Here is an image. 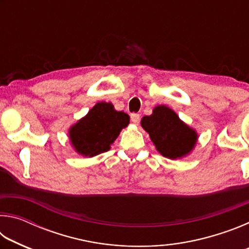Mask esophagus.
Listing matches in <instances>:
<instances>
[{
    "label": "esophagus",
    "mask_w": 249,
    "mask_h": 249,
    "mask_svg": "<svg viewBox=\"0 0 249 249\" xmlns=\"http://www.w3.org/2000/svg\"><path fill=\"white\" fill-rule=\"evenodd\" d=\"M130 121H132L134 124H138V123H140V121H141L140 114H137V113H133V114L130 115Z\"/></svg>",
    "instance_id": "esophagus-1"
}]
</instances>
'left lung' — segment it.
<instances>
[{
    "mask_svg": "<svg viewBox=\"0 0 249 249\" xmlns=\"http://www.w3.org/2000/svg\"><path fill=\"white\" fill-rule=\"evenodd\" d=\"M142 126L162 156L181 158L190 153L197 136L196 130L181 122L179 116L165 105L155 107L153 114L142 119Z\"/></svg>",
    "mask_w": 249,
    "mask_h": 249,
    "instance_id": "obj_1",
    "label": "left lung"
}]
</instances>
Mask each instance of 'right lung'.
<instances>
[{"label": "right lung", "instance_id": "1", "mask_svg": "<svg viewBox=\"0 0 249 249\" xmlns=\"http://www.w3.org/2000/svg\"><path fill=\"white\" fill-rule=\"evenodd\" d=\"M128 123L126 113L115 111L111 103L99 102L71 127L70 140L80 155L93 157L107 151Z\"/></svg>", "mask_w": 249, "mask_h": 249}]
</instances>
